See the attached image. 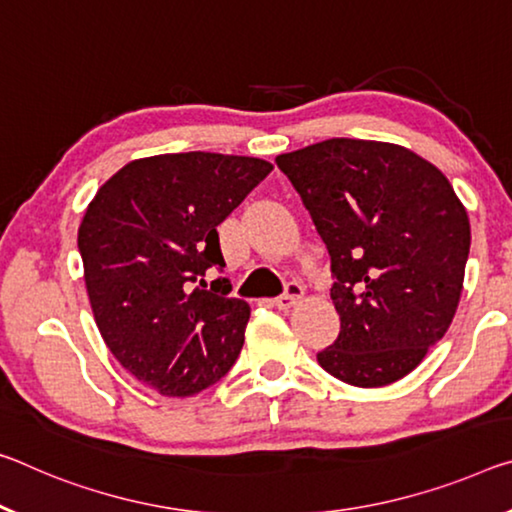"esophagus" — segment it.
I'll return each mask as SVG.
<instances>
[{"label":"esophagus","instance_id":"34e87169","mask_svg":"<svg viewBox=\"0 0 512 512\" xmlns=\"http://www.w3.org/2000/svg\"><path fill=\"white\" fill-rule=\"evenodd\" d=\"M300 298H303V287H300L298 282H289L285 294L275 298V305H278V310H285L287 312V310H291V307L298 303Z\"/></svg>","mask_w":512,"mask_h":512}]
</instances>
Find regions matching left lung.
I'll return each mask as SVG.
<instances>
[{"mask_svg":"<svg viewBox=\"0 0 512 512\" xmlns=\"http://www.w3.org/2000/svg\"><path fill=\"white\" fill-rule=\"evenodd\" d=\"M328 246L342 321L316 355L353 387L408 376L456 316L472 243L440 168L403 145L328 139L275 157Z\"/></svg>","mask_w":512,"mask_h":512,"instance_id":"obj_1","label":"left lung"}]
</instances>
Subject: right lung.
Masks as SVG:
<instances>
[{
  "label": "right lung",
  "mask_w": 512,
  "mask_h": 512,
  "mask_svg": "<svg viewBox=\"0 0 512 512\" xmlns=\"http://www.w3.org/2000/svg\"><path fill=\"white\" fill-rule=\"evenodd\" d=\"M273 170L216 152L134 159L88 202L77 243L93 316L123 367L161 396L184 399L237 362L250 319L227 280L216 227Z\"/></svg>",
  "instance_id": "obj_1"
}]
</instances>
